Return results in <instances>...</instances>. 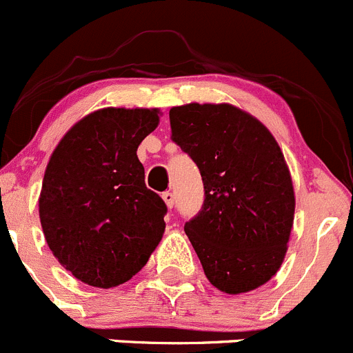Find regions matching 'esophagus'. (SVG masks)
<instances>
[{
  "instance_id": "obj_1",
  "label": "esophagus",
  "mask_w": 353,
  "mask_h": 353,
  "mask_svg": "<svg viewBox=\"0 0 353 353\" xmlns=\"http://www.w3.org/2000/svg\"><path fill=\"white\" fill-rule=\"evenodd\" d=\"M163 201H165V204L168 205V209L173 208V204H175V197H173L172 192H163Z\"/></svg>"
}]
</instances>
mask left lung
<instances>
[{
    "instance_id": "1",
    "label": "left lung",
    "mask_w": 353,
    "mask_h": 353,
    "mask_svg": "<svg viewBox=\"0 0 353 353\" xmlns=\"http://www.w3.org/2000/svg\"><path fill=\"white\" fill-rule=\"evenodd\" d=\"M170 123L204 183V204L185 233L205 276L230 295L256 290L283 264L294 226V183L276 139L228 103L175 106Z\"/></svg>"
}]
</instances>
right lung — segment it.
I'll return each mask as SVG.
<instances>
[{
  "label": "right lung",
  "instance_id": "right-lung-1",
  "mask_svg": "<svg viewBox=\"0 0 353 353\" xmlns=\"http://www.w3.org/2000/svg\"><path fill=\"white\" fill-rule=\"evenodd\" d=\"M159 114L158 108H103L77 121L51 154L41 226L58 263L82 283H125L161 242L166 204L145 187L137 158Z\"/></svg>",
  "mask_w": 353,
  "mask_h": 353
}]
</instances>
